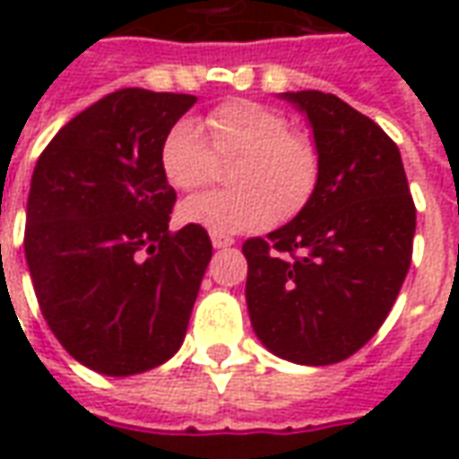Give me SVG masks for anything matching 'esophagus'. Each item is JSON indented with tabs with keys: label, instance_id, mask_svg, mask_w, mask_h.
<instances>
[{
	"label": "esophagus",
	"instance_id": "esophagus-1",
	"mask_svg": "<svg viewBox=\"0 0 459 459\" xmlns=\"http://www.w3.org/2000/svg\"><path fill=\"white\" fill-rule=\"evenodd\" d=\"M211 243H213V248H229V246H233V238L221 236V233H211Z\"/></svg>",
	"mask_w": 459,
	"mask_h": 459
}]
</instances>
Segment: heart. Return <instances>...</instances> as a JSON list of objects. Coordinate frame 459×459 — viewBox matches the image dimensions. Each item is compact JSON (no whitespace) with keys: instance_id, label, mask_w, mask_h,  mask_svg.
Wrapping results in <instances>:
<instances>
[{"instance_id":"heart-1","label":"heart","mask_w":459,"mask_h":459,"mask_svg":"<svg viewBox=\"0 0 459 459\" xmlns=\"http://www.w3.org/2000/svg\"><path fill=\"white\" fill-rule=\"evenodd\" d=\"M199 126L204 133L184 120L167 132L160 152L164 179L174 189L196 191L213 179L216 157L240 154L233 167V181L240 186L184 201L181 219L186 223L221 236L258 230L273 223L278 211L295 216L315 194L317 147L307 134L288 130V117L278 110L253 100H229Z\"/></svg>"}]
</instances>
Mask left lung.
<instances>
[{
  "instance_id": "obj_1",
  "label": "left lung",
  "mask_w": 459,
  "mask_h": 459,
  "mask_svg": "<svg viewBox=\"0 0 459 459\" xmlns=\"http://www.w3.org/2000/svg\"><path fill=\"white\" fill-rule=\"evenodd\" d=\"M307 115L315 194L295 219L243 243L253 332L280 359L329 366L384 325L413 255L415 206L395 142L322 91L282 93Z\"/></svg>"
}]
</instances>
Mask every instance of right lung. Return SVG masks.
Segmentation results:
<instances>
[{"instance_id":"1","label":"right lung","mask_w":459,"mask_h":459,"mask_svg":"<svg viewBox=\"0 0 459 459\" xmlns=\"http://www.w3.org/2000/svg\"><path fill=\"white\" fill-rule=\"evenodd\" d=\"M194 95L122 88L65 122L36 161L24 253L41 315L75 361L132 376L186 337L211 260L201 226L169 230L167 132Z\"/></svg>"}]
</instances>
